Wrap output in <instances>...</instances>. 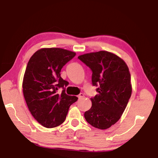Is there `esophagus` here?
Returning a JSON list of instances; mask_svg holds the SVG:
<instances>
[{"instance_id":"34e87169","label":"esophagus","mask_w":158,"mask_h":158,"mask_svg":"<svg viewBox=\"0 0 158 158\" xmlns=\"http://www.w3.org/2000/svg\"><path fill=\"white\" fill-rule=\"evenodd\" d=\"M84 97V94H83V93H80V94L78 95L79 99H81V98H83Z\"/></svg>"}]
</instances>
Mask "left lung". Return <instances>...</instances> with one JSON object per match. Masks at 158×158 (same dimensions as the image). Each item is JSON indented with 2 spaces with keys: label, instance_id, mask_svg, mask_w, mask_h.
<instances>
[{
  "label": "left lung",
  "instance_id": "1",
  "mask_svg": "<svg viewBox=\"0 0 158 158\" xmlns=\"http://www.w3.org/2000/svg\"><path fill=\"white\" fill-rule=\"evenodd\" d=\"M78 58L92 69V84L98 87V94L91 98L92 107L84 113V118L97 129L110 128L120 119L132 94L128 66L120 57L106 51Z\"/></svg>",
  "mask_w": 158,
  "mask_h": 158
}]
</instances>
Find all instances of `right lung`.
I'll return each mask as SVG.
<instances>
[{
  "instance_id": "add662e5",
  "label": "right lung",
  "mask_w": 158,
  "mask_h": 158,
  "mask_svg": "<svg viewBox=\"0 0 158 158\" xmlns=\"http://www.w3.org/2000/svg\"><path fill=\"white\" fill-rule=\"evenodd\" d=\"M76 53L60 48H43L30 58L23 79V93L28 108L38 123L47 128L65 120L69 106L78 97L65 93L69 84L61 77L63 66ZM64 89L61 94L57 89Z\"/></svg>"
}]
</instances>
